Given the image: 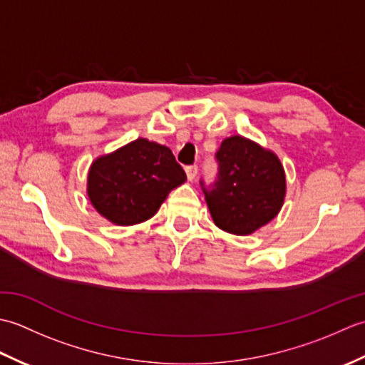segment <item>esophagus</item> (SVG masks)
I'll return each mask as SVG.
<instances>
[{"instance_id": "1", "label": "esophagus", "mask_w": 365, "mask_h": 365, "mask_svg": "<svg viewBox=\"0 0 365 365\" xmlns=\"http://www.w3.org/2000/svg\"><path fill=\"white\" fill-rule=\"evenodd\" d=\"M185 173H187L188 180H195L196 175H197V166H187L185 168Z\"/></svg>"}]
</instances>
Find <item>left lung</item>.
Wrapping results in <instances>:
<instances>
[{
	"instance_id": "8db88e82",
	"label": "left lung",
	"mask_w": 365,
	"mask_h": 365,
	"mask_svg": "<svg viewBox=\"0 0 365 365\" xmlns=\"http://www.w3.org/2000/svg\"><path fill=\"white\" fill-rule=\"evenodd\" d=\"M216 160L218 180L205 190L213 222L234 235H251L274 220L284 205L287 180L277 155L252 139H224Z\"/></svg>"
}]
</instances>
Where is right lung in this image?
Masks as SVG:
<instances>
[{"instance_id":"1","label":"right lung","mask_w":365,"mask_h":365,"mask_svg":"<svg viewBox=\"0 0 365 365\" xmlns=\"http://www.w3.org/2000/svg\"><path fill=\"white\" fill-rule=\"evenodd\" d=\"M187 180L169 147L138 138L100 155L88 173L92 207L115 226L150 220L174 188Z\"/></svg>"}]
</instances>
